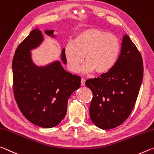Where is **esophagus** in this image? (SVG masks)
I'll return each instance as SVG.
<instances>
[{"label": "esophagus", "instance_id": "obj_1", "mask_svg": "<svg viewBox=\"0 0 154 154\" xmlns=\"http://www.w3.org/2000/svg\"><path fill=\"white\" fill-rule=\"evenodd\" d=\"M81 85H82V86H85V80L84 79H81Z\"/></svg>", "mask_w": 154, "mask_h": 154}]
</instances>
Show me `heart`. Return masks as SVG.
Listing matches in <instances>:
<instances>
[{"mask_svg": "<svg viewBox=\"0 0 154 154\" xmlns=\"http://www.w3.org/2000/svg\"><path fill=\"white\" fill-rule=\"evenodd\" d=\"M119 39L114 35L99 29L91 28L79 32L74 42H69L65 47V56L67 67L74 73L80 68L83 74L95 72L102 74L112 69L120 53ZM85 57H84V55Z\"/></svg>", "mask_w": 154, "mask_h": 154, "instance_id": "obj_1", "label": "heart"}]
</instances>
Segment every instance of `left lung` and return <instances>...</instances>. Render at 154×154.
I'll return each instance as SVG.
<instances>
[{
  "instance_id": "8db88e82",
  "label": "left lung",
  "mask_w": 154,
  "mask_h": 154,
  "mask_svg": "<svg viewBox=\"0 0 154 154\" xmlns=\"http://www.w3.org/2000/svg\"><path fill=\"white\" fill-rule=\"evenodd\" d=\"M143 65L140 52L125 35L121 53L112 69L100 77L87 80L85 85L93 93L90 118L97 127L112 129L129 117L143 81Z\"/></svg>"
}]
</instances>
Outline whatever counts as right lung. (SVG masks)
Masks as SVG:
<instances>
[{"label":"right lung","instance_id":"1","mask_svg":"<svg viewBox=\"0 0 154 154\" xmlns=\"http://www.w3.org/2000/svg\"><path fill=\"white\" fill-rule=\"evenodd\" d=\"M54 31L44 32L54 37ZM43 40L42 32L37 28L17 48L12 62L13 88L17 104L24 117L37 126L51 128L64 119L68 99L80 87L81 79L65 70L59 60L46 66L35 65L31 50ZM64 51L65 48L61 59L65 64Z\"/></svg>","mask_w":154,"mask_h":154}]
</instances>
